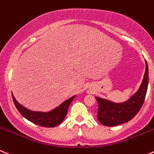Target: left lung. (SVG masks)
<instances>
[{
	"label": "left lung",
	"mask_w": 154,
	"mask_h": 154,
	"mask_svg": "<svg viewBox=\"0 0 154 154\" xmlns=\"http://www.w3.org/2000/svg\"><path fill=\"white\" fill-rule=\"evenodd\" d=\"M144 79L138 90L126 101L114 103L106 99L95 97L98 103L97 119L105 126H116L134 118L139 112L145 99L148 86V65L145 60Z\"/></svg>",
	"instance_id": "obj_1"
}]
</instances>
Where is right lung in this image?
<instances>
[{
	"instance_id": "1",
	"label": "right lung",
	"mask_w": 154,
	"mask_h": 154,
	"mask_svg": "<svg viewBox=\"0 0 154 154\" xmlns=\"http://www.w3.org/2000/svg\"><path fill=\"white\" fill-rule=\"evenodd\" d=\"M12 97L16 107L24 118H26L30 122H33L34 124L40 125V126L53 128V127L57 126L63 121L66 116L69 106L75 95L71 97L68 100L63 102L60 106H57L56 108H54V109L48 111V112L32 111L31 109H27L16 100L15 97L14 96L13 94Z\"/></svg>"
}]
</instances>
